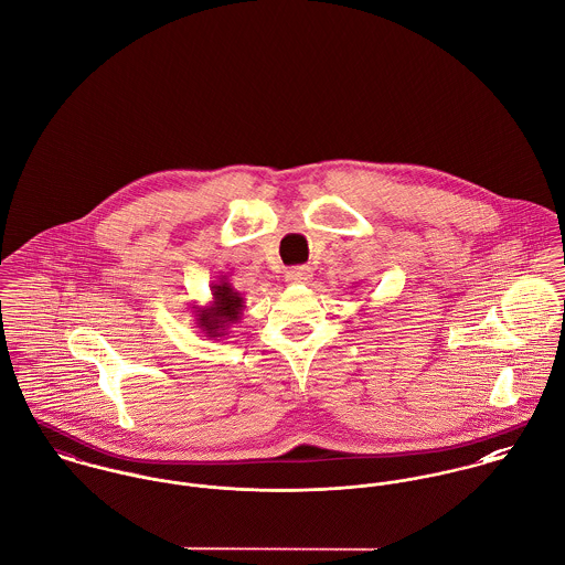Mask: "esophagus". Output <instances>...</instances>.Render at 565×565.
<instances>
[{
    "label": "esophagus",
    "mask_w": 565,
    "mask_h": 565,
    "mask_svg": "<svg viewBox=\"0 0 565 565\" xmlns=\"http://www.w3.org/2000/svg\"><path fill=\"white\" fill-rule=\"evenodd\" d=\"M285 280L289 285H309L313 280V269L307 267V265H300V267H291L285 271Z\"/></svg>",
    "instance_id": "1"
}]
</instances>
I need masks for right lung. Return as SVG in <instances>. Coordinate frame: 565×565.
Returning a JSON list of instances; mask_svg holds the SVG:
<instances>
[{
    "mask_svg": "<svg viewBox=\"0 0 565 565\" xmlns=\"http://www.w3.org/2000/svg\"><path fill=\"white\" fill-rule=\"evenodd\" d=\"M213 302L209 307H193L198 328L209 337L217 339L231 332V326L242 320L243 296L231 285L226 276H222L217 282L211 285Z\"/></svg>",
    "mask_w": 565,
    "mask_h": 565,
    "instance_id": "1",
    "label": "right lung"
}]
</instances>
